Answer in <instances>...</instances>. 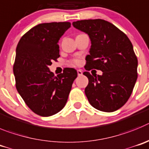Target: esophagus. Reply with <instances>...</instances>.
<instances>
[{"instance_id":"obj_1","label":"esophagus","mask_w":149,"mask_h":149,"mask_svg":"<svg viewBox=\"0 0 149 149\" xmlns=\"http://www.w3.org/2000/svg\"><path fill=\"white\" fill-rule=\"evenodd\" d=\"M77 73L78 76H81L82 75V71H81V70H77Z\"/></svg>"}]
</instances>
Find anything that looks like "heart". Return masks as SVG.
Wrapping results in <instances>:
<instances>
[{
  "label": "heart",
  "mask_w": 149,
  "mask_h": 149,
  "mask_svg": "<svg viewBox=\"0 0 149 149\" xmlns=\"http://www.w3.org/2000/svg\"><path fill=\"white\" fill-rule=\"evenodd\" d=\"M74 62L76 63V64H79L80 61H79V59H76V60H75Z\"/></svg>",
  "instance_id": "obj_1"
}]
</instances>
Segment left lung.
<instances>
[{"label":"left lung","mask_w":149,"mask_h":149,"mask_svg":"<svg viewBox=\"0 0 149 149\" xmlns=\"http://www.w3.org/2000/svg\"><path fill=\"white\" fill-rule=\"evenodd\" d=\"M72 24L91 40L85 69L102 71L101 76L83 73L88 78L84 93L90 104L99 111H116L128 101L137 79L133 45L126 35L104 20H81Z\"/></svg>","instance_id":"left-lung-1"}]
</instances>
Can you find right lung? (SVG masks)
<instances>
[{
  "label": "right lung",
  "instance_id": "1",
  "mask_svg": "<svg viewBox=\"0 0 149 149\" xmlns=\"http://www.w3.org/2000/svg\"><path fill=\"white\" fill-rule=\"evenodd\" d=\"M70 27L69 22L40 24L25 33L16 47V88L26 105L41 116L56 114L65 106L77 77L73 68H65L56 76L49 69L60 56L58 41Z\"/></svg>",
  "mask_w": 149,
  "mask_h": 149
}]
</instances>
